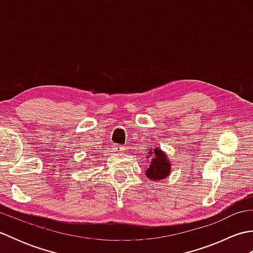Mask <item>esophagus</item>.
Wrapping results in <instances>:
<instances>
[{
    "instance_id": "obj_1",
    "label": "esophagus",
    "mask_w": 253,
    "mask_h": 253,
    "mask_svg": "<svg viewBox=\"0 0 253 253\" xmlns=\"http://www.w3.org/2000/svg\"><path fill=\"white\" fill-rule=\"evenodd\" d=\"M124 150H125V148H124L123 146H120V144H118V146H113V151L114 152L122 153V152H124Z\"/></svg>"
}]
</instances>
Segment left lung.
<instances>
[{
  "label": "left lung",
  "instance_id": "obj_1",
  "mask_svg": "<svg viewBox=\"0 0 253 253\" xmlns=\"http://www.w3.org/2000/svg\"><path fill=\"white\" fill-rule=\"evenodd\" d=\"M147 159H150V165L147 168L146 176L150 180H162L168 178L170 174V162L169 155L162 151L161 148H151L147 153Z\"/></svg>",
  "mask_w": 253,
  "mask_h": 253
}]
</instances>
